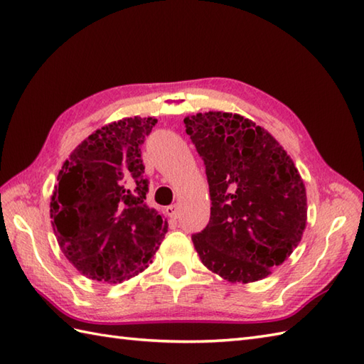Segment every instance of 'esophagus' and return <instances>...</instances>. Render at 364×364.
<instances>
[{
	"mask_svg": "<svg viewBox=\"0 0 364 364\" xmlns=\"http://www.w3.org/2000/svg\"><path fill=\"white\" fill-rule=\"evenodd\" d=\"M166 213H167L168 218H173V219H176V218H178V206H176V205H170V206H167V208H166Z\"/></svg>",
	"mask_w": 364,
	"mask_h": 364,
	"instance_id": "34e87169",
	"label": "esophagus"
}]
</instances>
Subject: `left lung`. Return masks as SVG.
I'll list each match as a JSON object with an SVG mask.
<instances>
[{"label":"left lung","instance_id":"1","mask_svg":"<svg viewBox=\"0 0 364 364\" xmlns=\"http://www.w3.org/2000/svg\"><path fill=\"white\" fill-rule=\"evenodd\" d=\"M184 125L211 196L210 223L192 236L200 259L230 283L262 280L291 257L306 227L296 164L267 129L239 114L198 112Z\"/></svg>","mask_w":364,"mask_h":364}]
</instances>
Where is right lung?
<instances>
[{"label": "right lung", "mask_w": 364, "mask_h": 364, "mask_svg": "<svg viewBox=\"0 0 364 364\" xmlns=\"http://www.w3.org/2000/svg\"><path fill=\"white\" fill-rule=\"evenodd\" d=\"M154 117H125L98 128L59 170L50 200L64 257L90 280L122 283L144 272L164 239L167 219L145 202L141 145Z\"/></svg>", "instance_id": "obj_1"}]
</instances>
